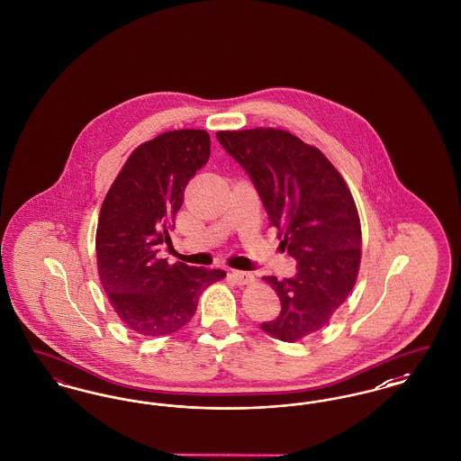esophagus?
Instances as JSON below:
<instances>
[{
    "label": "esophagus",
    "instance_id": "obj_1",
    "mask_svg": "<svg viewBox=\"0 0 461 461\" xmlns=\"http://www.w3.org/2000/svg\"><path fill=\"white\" fill-rule=\"evenodd\" d=\"M230 278L233 284L237 285H249L254 282V275L252 273H247V271H231L230 273Z\"/></svg>",
    "mask_w": 461,
    "mask_h": 461
}]
</instances>
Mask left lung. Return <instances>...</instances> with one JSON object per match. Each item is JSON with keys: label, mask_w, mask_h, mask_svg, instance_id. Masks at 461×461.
Listing matches in <instances>:
<instances>
[{"label": "left lung", "mask_w": 461, "mask_h": 461, "mask_svg": "<svg viewBox=\"0 0 461 461\" xmlns=\"http://www.w3.org/2000/svg\"><path fill=\"white\" fill-rule=\"evenodd\" d=\"M254 181L280 247L295 258L294 278L263 280L280 297L264 331L297 342L329 325L361 263V222L348 183L320 149L275 128L216 132Z\"/></svg>", "instance_id": "1"}]
</instances>
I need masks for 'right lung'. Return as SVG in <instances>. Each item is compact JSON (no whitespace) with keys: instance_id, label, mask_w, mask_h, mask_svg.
Listing matches in <instances>:
<instances>
[{"instance_id":"1","label":"right lung","mask_w":461,"mask_h":461,"mask_svg":"<svg viewBox=\"0 0 461 461\" xmlns=\"http://www.w3.org/2000/svg\"><path fill=\"white\" fill-rule=\"evenodd\" d=\"M211 154L203 130L162 132L136 147L119 171L100 209L96 267L110 306L134 333L169 335L197 311L200 294L220 282L221 269L158 259L169 243L176 212L190 179Z\"/></svg>"}]
</instances>
